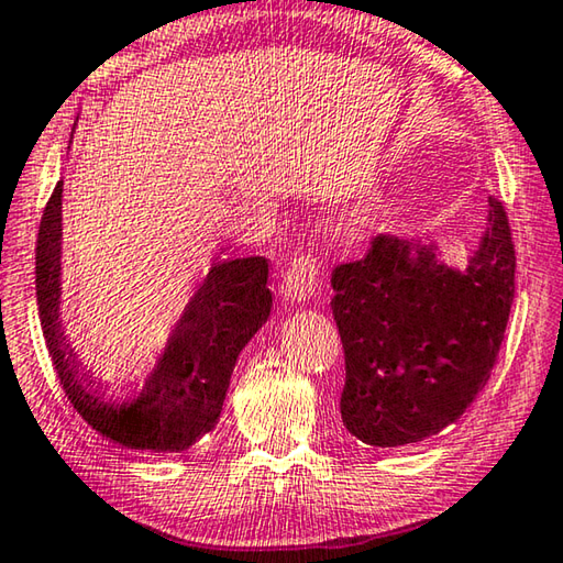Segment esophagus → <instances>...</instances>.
<instances>
[{
	"mask_svg": "<svg viewBox=\"0 0 563 563\" xmlns=\"http://www.w3.org/2000/svg\"><path fill=\"white\" fill-rule=\"evenodd\" d=\"M321 272H323V266L319 262V256H313V254L294 256L291 264L287 266V272H284L282 294L291 301L309 299L313 289H317Z\"/></svg>",
	"mask_w": 563,
	"mask_h": 563,
	"instance_id": "1",
	"label": "esophagus"
}]
</instances>
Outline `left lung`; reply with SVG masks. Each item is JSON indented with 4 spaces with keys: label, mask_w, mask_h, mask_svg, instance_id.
<instances>
[{
    "label": "left lung",
    "mask_w": 563,
    "mask_h": 563,
    "mask_svg": "<svg viewBox=\"0 0 563 563\" xmlns=\"http://www.w3.org/2000/svg\"><path fill=\"white\" fill-rule=\"evenodd\" d=\"M515 269L497 197L465 274L440 264L432 246L398 236H373L361 260L333 266L331 311L346 356L341 418L351 435L400 448L467 410L505 341Z\"/></svg>",
    "instance_id": "left-lung-1"
}]
</instances>
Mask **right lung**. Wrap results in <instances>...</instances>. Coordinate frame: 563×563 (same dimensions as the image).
<instances>
[{
	"instance_id": "right-lung-1",
	"label": "right lung",
	"mask_w": 563,
	"mask_h": 563,
	"mask_svg": "<svg viewBox=\"0 0 563 563\" xmlns=\"http://www.w3.org/2000/svg\"><path fill=\"white\" fill-rule=\"evenodd\" d=\"M58 254H62V183L44 207L36 236V303L54 371L74 410L88 426L131 450L180 452L214 428L236 356L272 311L269 262L246 256L214 264L187 307L141 398L111 406L93 396V380L78 373L58 327ZM98 388V386H96Z\"/></svg>"
}]
</instances>
